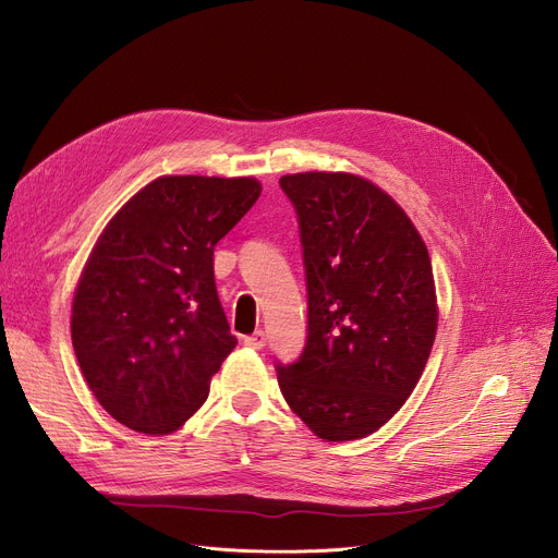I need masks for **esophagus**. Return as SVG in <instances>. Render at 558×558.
<instances>
[{"label": "esophagus", "instance_id": "34e87169", "mask_svg": "<svg viewBox=\"0 0 558 558\" xmlns=\"http://www.w3.org/2000/svg\"><path fill=\"white\" fill-rule=\"evenodd\" d=\"M245 344L252 350H263L265 348V331H254L252 336H245Z\"/></svg>", "mask_w": 558, "mask_h": 558}]
</instances>
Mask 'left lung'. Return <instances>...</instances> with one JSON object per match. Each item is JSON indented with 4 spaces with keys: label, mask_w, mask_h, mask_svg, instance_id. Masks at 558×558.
Segmentation results:
<instances>
[{
    "label": "left lung",
    "mask_w": 558,
    "mask_h": 558,
    "mask_svg": "<svg viewBox=\"0 0 558 558\" xmlns=\"http://www.w3.org/2000/svg\"><path fill=\"white\" fill-rule=\"evenodd\" d=\"M293 202L306 275L308 333L277 363L288 407L325 440L375 434L402 409L438 327L429 252L409 216L348 172L279 179Z\"/></svg>",
    "instance_id": "obj_1"
}]
</instances>
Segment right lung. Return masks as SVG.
Here are the masks:
<instances>
[{
  "mask_svg": "<svg viewBox=\"0 0 558 558\" xmlns=\"http://www.w3.org/2000/svg\"><path fill=\"white\" fill-rule=\"evenodd\" d=\"M260 195L252 177H158L104 233L72 302V344L97 402L141 434L179 429L235 348L214 252Z\"/></svg>",
  "mask_w": 558,
  "mask_h": 558,
  "instance_id": "1",
  "label": "right lung"
}]
</instances>
